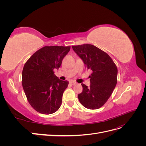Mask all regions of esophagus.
Segmentation results:
<instances>
[{"instance_id":"34e87169","label":"esophagus","mask_w":146,"mask_h":146,"mask_svg":"<svg viewBox=\"0 0 146 146\" xmlns=\"http://www.w3.org/2000/svg\"><path fill=\"white\" fill-rule=\"evenodd\" d=\"M69 84H70V85H76L77 83L76 82H70Z\"/></svg>"}]
</instances>
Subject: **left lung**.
<instances>
[{"instance_id": "left-lung-1", "label": "left lung", "mask_w": 146, "mask_h": 146, "mask_svg": "<svg viewBox=\"0 0 146 146\" xmlns=\"http://www.w3.org/2000/svg\"><path fill=\"white\" fill-rule=\"evenodd\" d=\"M72 47L86 67L92 71L89 77L90 86L82 84L83 91L78 95V100L86 108L98 109L106 103L115 88L117 77L116 66L107 53L95 46L85 44Z\"/></svg>"}]
</instances>
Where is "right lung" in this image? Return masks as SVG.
<instances>
[{
    "label": "right lung",
    "mask_w": 146,
    "mask_h": 146,
    "mask_svg": "<svg viewBox=\"0 0 146 146\" xmlns=\"http://www.w3.org/2000/svg\"><path fill=\"white\" fill-rule=\"evenodd\" d=\"M70 48V46H44L25 63L22 85L29 104L36 111L50 114L60 108L69 82L60 80L54 70L60 67Z\"/></svg>",
    "instance_id": "1"
}]
</instances>
